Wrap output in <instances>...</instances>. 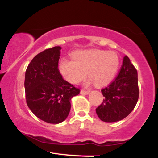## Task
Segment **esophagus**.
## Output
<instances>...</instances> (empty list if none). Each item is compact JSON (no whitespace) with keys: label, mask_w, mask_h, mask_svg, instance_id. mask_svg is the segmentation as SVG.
Instances as JSON below:
<instances>
[{"label":"esophagus","mask_w":158,"mask_h":158,"mask_svg":"<svg viewBox=\"0 0 158 158\" xmlns=\"http://www.w3.org/2000/svg\"><path fill=\"white\" fill-rule=\"evenodd\" d=\"M80 93L81 94H85V95H88L90 93V90H81Z\"/></svg>","instance_id":"34e87169"}]
</instances>
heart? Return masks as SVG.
<instances>
[{
  "label": "heart",
  "mask_w": 158,
  "mask_h": 158,
  "mask_svg": "<svg viewBox=\"0 0 158 158\" xmlns=\"http://www.w3.org/2000/svg\"><path fill=\"white\" fill-rule=\"evenodd\" d=\"M119 66L117 53L97 50L77 52L73 59H62L59 63V70L71 84L80 82L88 73L94 84L103 86L113 80Z\"/></svg>",
  "instance_id": "heart-1"
}]
</instances>
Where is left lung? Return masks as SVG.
<instances>
[{
	"mask_svg": "<svg viewBox=\"0 0 158 158\" xmlns=\"http://www.w3.org/2000/svg\"><path fill=\"white\" fill-rule=\"evenodd\" d=\"M101 91L105 99L96 112L103 122L122 120L133 110L139 97L138 81L137 70L128 56L123 58L115 80Z\"/></svg>",
	"mask_w": 158,
	"mask_h": 158,
	"instance_id": "obj_1",
	"label": "left lung"
}]
</instances>
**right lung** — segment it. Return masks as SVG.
Here are the masks:
<instances>
[{
  "mask_svg": "<svg viewBox=\"0 0 158 158\" xmlns=\"http://www.w3.org/2000/svg\"><path fill=\"white\" fill-rule=\"evenodd\" d=\"M61 49L54 47L36 55L25 73L27 106L38 118L52 124L66 119L71 107L70 100L80 92L65 81L59 72Z\"/></svg>",
  "mask_w": 158,
  "mask_h": 158,
  "instance_id": "add662e5",
  "label": "right lung"
}]
</instances>
